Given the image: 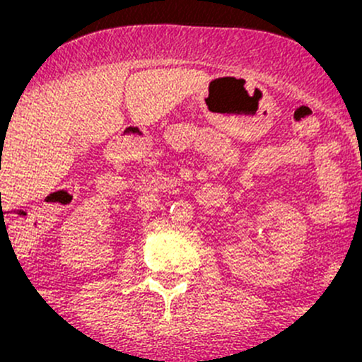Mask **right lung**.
<instances>
[{"label": "right lung", "mask_w": 362, "mask_h": 362, "mask_svg": "<svg viewBox=\"0 0 362 362\" xmlns=\"http://www.w3.org/2000/svg\"><path fill=\"white\" fill-rule=\"evenodd\" d=\"M0 195H1V194H0Z\"/></svg>", "instance_id": "1"}]
</instances>
